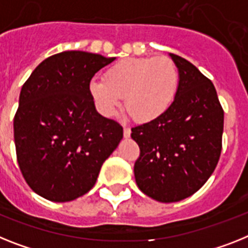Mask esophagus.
<instances>
[{"label":"esophagus","mask_w":248,"mask_h":248,"mask_svg":"<svg viewBox=\"0 0 248 248\" xmlns=\"http://www.w3.org/2000/svg\"><path fill=\"white\" fill-rule=\"evenodd\" d=\"M130 135H131V130L128 127H126V126H124V137H130Z\"/></svg>","instance_id":"esophagus-1"}]
</instances>
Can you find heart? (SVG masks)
<instances>
[{
    "mask_svg": "<svg viewBox=\"0 0 248 248\" xmlns=\"http://www.w3.org/2000/svg\"><path fill=\"white\" fill-rule=\"evenodd\" d=\"M180 74L169 57L126 58L109 66L105 79H93L89 93L107 117L124 108L136 122L146 124L163 116L178 94Z\"/></svg>",
    "mask_w": 248,
    "mask_h": 248,
    "instance_id": "obj_1",
    "label": "heart"
}]
</instances>
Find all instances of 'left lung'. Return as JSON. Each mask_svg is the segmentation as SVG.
<instances>
[{
  "mask_svg": "<svg viewBox=\"0 0 248 248\" xmlns=\"http://www.w3.org/2000/svg\"><path fill=\"white\" fill-rule=\"evenodd\" d=\"M180 74L178 94L159 118L132 127L140 147L137 186L163 203L188 198L205 184L222 151L224 112L211 79L170 53Z\"/></svg>",
  "mask_w": 248,
  "mask_h": 248,
  "instance_id": "left-lung-1",
  "label": "left lung"
}]
</instances>
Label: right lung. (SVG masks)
<instances>
[{
	"instance_id": "obj_1",
	"label": "right lung",
	"mask_w": 248,
	"mask_h": 248,
	"mask_svg": "<svg viewBox=\"0 0 248 248\" xmlns=\"http://www.w3.org/2000/svg\"><path fill=\"white\" fill-rule=\"evenodd\" d=\"M114 58L63 51L35 68L14 118L16 156L32 190L51 202L82 197L118 146L124 128L95 111L89 83Z\"/></svg>"
}]
</instances>
